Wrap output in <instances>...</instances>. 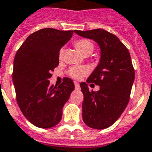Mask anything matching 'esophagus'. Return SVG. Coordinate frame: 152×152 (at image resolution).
<instances>
[{"mask_svg":"<svg viewBox=\"0 0 152 152\" xmlns=\"http://www.w3.org/2000/svg\"><path fill=\"white\" fill-rule=\"evenodd\" d=\"M74 86L76 88H79V83L78 82H74Z\"/></svg>","mask_w":152,"mask_h":152,"instance_id":"34e87169","label":"esophagus"}]
</instances>
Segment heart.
I'll return each instance as SVG.
<instances>
[{"mask_svg": "<svg viewBox=\"0 0 152 152\" xmlns=\"http://www.w3.org/2000/svg\"><path fill=\"white\" fill-rule=\"evenodd\" d=\"M75 46L84 55H88V54H92L94 52V44L86 39H79L78 41H76ZM64 50L62 48L58 51L59 59H62L64 58ZM88 73H89V69L86 66H74V67H71L68 71V74L70 77L74 79H77V80L83 78Z\"/></svg>", "mask_w": 152, "mask_h": 152, "instance_id": "1", "label": "heart"}]
</instances>
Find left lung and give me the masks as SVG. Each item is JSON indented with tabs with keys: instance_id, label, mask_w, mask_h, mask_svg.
Masks as SVG:
<instances>
[{
	"instance_id": "left-lung-1",
	"label": "left lung",
	"mask_w": 152,
	"mask_h": 152,
	"mask_svg": "<svg viewBox=\"0 0 152 152\" xmlns=\"http://www.w3.org/2000/svg\"><path fill=\"white\" fill-rule=\"evenodd\" d=\"M78 35L94 39L101 50L100 62L87 82L100 87L90 91L86 83H80L83 94V120L94 129L112 126L128 104L135 78L130 53L115 34L102 29L74 30ZM93 84V83H92Z\"/></svg>"
}]
</instances>
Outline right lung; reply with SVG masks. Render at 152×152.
Returning <instances> with one entry per match:
<instances>
[{
	"instance_id": "obj_1",
	"label": "right lung",
	"mask_w": 152,
	"mask_h": 152,
	"mask_svg": "<svg viewBox=\"0 0 152 152\" xmlns=\"http://www.w3.org/2000/svg\"><path fill=\"white\" fill-rule=\"evenodd\" d=\"M74 30L45 28L30 34L17 50L12 79L16 101L28 121L40 128L56 126L63 107L74 89L73 80L64 78L50 85L51 72L58 65V51L69 40Z\"/></svg>"
}]
</instances>
